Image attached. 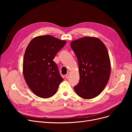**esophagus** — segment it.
<instances>
[{
  "mask_svg": "<svg viewBox=\"0 0 132 132\" xmlns=\"http://www.w3.org/2000/svg\"><path fill=\"white\" fill-rule=\"evenodd\" d=\"M69 74H70V73H67V74L65 75V78H66V79H67V78H68V77H69Z\"/></svg>",
  "mask_w": 132,
  "mask_h": 132,
  "instance_id": "1",
  "label": "esophagus"
}]
</instances>
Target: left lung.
<instances>
[{"instance_id":"obj_1","label":"left lung","mask_w":132,"mask_h":132,"mask_svg":"<svg viewBox=\"0 0 132 132\" xmlns=\"http://www.w3.org/2000/svg\"><path fill=\"white\" fill-rule=\"evenodd\" d=\"M77 57L80 73L74 90L80 97L92 99L99 95L109 80L111 65L107 48L98 38L85 37L71 43Z\"/></svg>"}]
</instances>
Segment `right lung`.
Returning a JSON list of instances; mask_svg holds the SVG:
<instances>
[{
    "label": "right lung",
    "instance_id": "obj_1",
    "mask_svg": "<svg viewBox=\"0 0 132 132\" xmlns=\"http://www.w3.org/2000/svg\"><path fill=\"white\" fill-rule=\"evenodd\" d=\"M66 43L50 35L39 36L33 38L26 48L23 61L24 78L31 90L39 97L53 96L63 81L53 60Z\"/></svg>",
    "mask_w": 132,
    "mask_h": 132
}]
</instances>
